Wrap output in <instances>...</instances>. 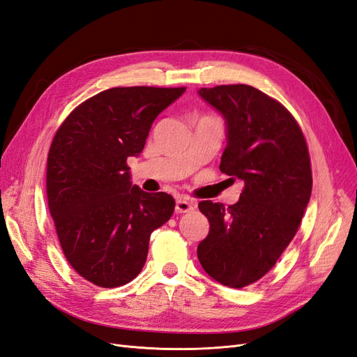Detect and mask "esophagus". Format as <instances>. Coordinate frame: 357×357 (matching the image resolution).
I'll return each mask as SVG.
<instances>
[{
  "label": "esophagus",
  "instance_id": "34e87169",
  "mask_svg": "<svg viewBox=\"0 0 357 357\" xmlns=\"http://www.w3.org/2000/svg\"><path fill=\"white\" fill-rule=\"evenodd\" d=\"M195 210V202L188 198H177L176 201V213H189Z\"/></svg>",
  "mask_w": 357,
  "mask_h": 357
}]
</instances>
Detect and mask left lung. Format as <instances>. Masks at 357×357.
<instances>
[{
    "instance_id": "1",
    "label": "left lung",
    "mask_w": 357,
    "mask_h": 357,
    "mask_svg": "<svg viewBox=\"0 0 357 357\" xmlns=\"http://www.w3.org/2000/svg\"><path fill=\"white\" fill-rule=\"evenodd\" d=\"M198 94L226 124L220 171L245 183L236 204H199L210 231L198 258L221 285L243 288L263 278L296 236L312 195L309 151L288 110L251 85Z\"/></svg>"
}]
</instances>
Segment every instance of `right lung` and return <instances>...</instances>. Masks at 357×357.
Returning a JSON list of instances; mask_svg holds the SVG:
<instances>
[{"instance_id":"right-lung-1","label":"right lung","mask_w":357,"mask_h":357,"mask_svg":"<svg viewBox=\"0 0 357 357\" xmlns=\"http://www.w3.org/2000/svg\"><path fill=\"white\" fill-rule=\"evenodd\" d=\"M184 91L110 89L79 105L56 132L47 161L48 208L66 260L97 287L136 278L152 231L174 213L173 196L132 184L127 159L142 153L156 116Z\"/></svg>"}]
</instances>
